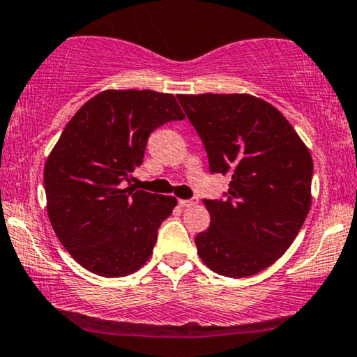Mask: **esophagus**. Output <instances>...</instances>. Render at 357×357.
Masks as SVG:
<instances>
[{
  "mask_svg": "<svg viewBox=\"0 0 357 357\" xmlns=\"http://www.w3.org/2000/svg\"><path fill=\"white\" fill-rule=\"evenodd\" d=\"M197 204V199H179V206L181 207H192Z\"/></svg>",
  "mask_w": 357,
  "mask_h": 357,
  "instance_id": "esophagus-1",
  "label": "esophagus"
}]
</instances>
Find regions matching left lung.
Returning a JSON list of instances; mask_svg holds the SVG:
<instances>
[{
	"mask_svg": "<svg viewBox=\"0 0 357 357\" xmlns=\"http://www.w3.org/2000/svg\"><path fill=\"white\" fill-rule=\"evenodd\" d=\"M212 173L231 176L227 199L204 201L211 225L196 236L212 272L250 277L275 264L311 207L313 160L278 108L250 93L179 96Z\"/></svg>",
	"mask_w": 357,
	"mask_h": 357,
	"instance_id": "left-lung-1",
	"label": "left lung"
}]
</instances>
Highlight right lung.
Listing matches in <instances>:
<instances>
[{
	"mask_svg": "<svg viewBox=\"0 0 357 357\" xmlns=\"http://www.w3.org/2000/svg\"><path fill=\"white\" fill-rule=\"evenodd\" d=\"M183 119L171 93L110 89L66 125L44 165L46 207L57 238L89 272L126 277L151 257L178 199L121 184L143 163L153 130Z\"/></svg>",
	"mask_w": 357,
	"mask_h": 357,
	"instance_id": "right-lung-1",
	"label": "right lung"
}]
</instances>
